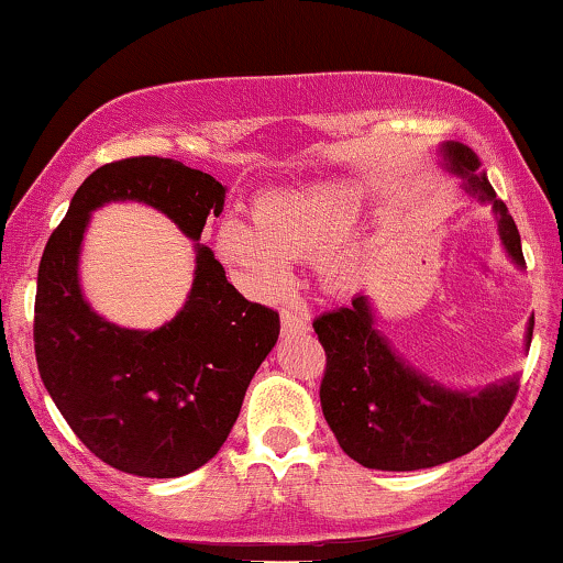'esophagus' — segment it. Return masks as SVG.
Instances as JSON below:
<instances>
[{"mask_svg": "<svg viewBox=\"0 0 563 563\" xmlns=\"http://www.w3.org/2000/svg\"><path fill=\"white\" fill-rule=\"evenodd\" d=\"M280 322H283V333H307L309 331L307 318L299 312H294V309H283Z\"/></svg>", "mask_w": 563, "mask_h": 563, "instance_id": "1", "label": "esophagus"}]
</instances>
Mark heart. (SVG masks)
Here are the masks:
<instances>
[{"instance_id":"1","label":"heart","mask_w":563,"mask_h":563,"mask_svg":"<svg viewBox=\"0 0 563 563\" xmlns=\"http://www.w3.org/2000/svg\"><path fill=\"white\" fill-rule=\"evenodd\" d=\"M360 198L346 183H312L296 190H275L256 198L251 217L224 219L217 228L214 249L228 267L241 275L251 290L264 296L280 294L290 280V262L325 255V273L344 277L352 269L349 251H331L352 230Z\"/></svg>"}]
</instances>
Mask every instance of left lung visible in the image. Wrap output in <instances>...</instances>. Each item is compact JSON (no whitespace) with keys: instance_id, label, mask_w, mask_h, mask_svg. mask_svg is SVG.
Segmentation results:
<instances>
[{"instance_id":"left-lung-1","label":"left lung","mask_w":563,"mask_h":563,"mask_svg":"<svg viewBox=\"0 0 563 563\" xmlns=\"http://www.w3.org/2000/svg\"><path fill=\"white\" fill-rule=\"evenodd\" d=\"M450 169L468 177V190L493 200L497 228L508 254L525 264L521 238L506 203L479 169V158L461 142H448ZM529 322L527 344L532 341ZM325 349L320 384L322 416L341 450L365 468L416 471L455 461L487 437L508 416L521 378L489 386L479 394L450 391L407 367L373 325L371 303L354 296L349 307L322 312L312 322Z\"/></svg>"}]
</instances>
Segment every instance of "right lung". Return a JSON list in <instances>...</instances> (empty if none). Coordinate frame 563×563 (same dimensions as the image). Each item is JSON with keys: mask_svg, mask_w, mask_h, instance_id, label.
<instances>
[{"mask_svg": "<svg viewBox=\"0 0 563 563\" xmlns=\"http://www.w3.org/2000/svg\"><path fill=\"white\" fill-rule=\"evenodd\" d=\"M142 200L198 241L222 214L224 187L174 158L134 156L84 179L44 245L36 277L38 376L74 434L102 463L147 479H174L209 463L238 421L256 367L280 335V314L238 294L198 245L183 312L158 331H129L89 309L79 245L89 211Z\"/></svg>", "mask_w": 563, "mask_h": 563, "instance_id": "add662e5", "label": "right lung"}]
</instances>
